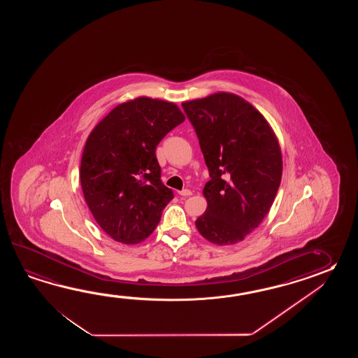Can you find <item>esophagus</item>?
<instances>
[{"label":"esophagus","instance_id":"obj_1","mask_svg":"<svg viewBox=\"0 0 358 358\" xmlns=\"http://www.w3.org/2000/svg\"><path fill=\"white\" fill-rule=\"evenodd\" d=\"M179 194L180 196H182V197H188V196H190L192 194V192H190L189 189H182L179 192Z\"/></svg>","mask_w":358,"mask_h":358}]
</instances>
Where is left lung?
I'll return each instance as SVG.
<instances>
[{
    "label": "left lung",
    "instance_id": "obj_1",
    "mask_svg": "<svg viewBox=\"0 0 358 358\" xmlns=\"http://www.w3.org/2000/svg\"><path fill=\"white\" fill-rule=\"evenodd\" d=\"M210 173L201 236L217 245L242 242L259 227L282 180V159L274 130L259 110L227 92L182 102Z\"/></svg>",
    "mask_w": 358,
    "mask_h": 358
}]
</instances>
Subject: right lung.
<instances>
[{
	"label": "right lung",
	"instance_id": "add662e5",
	"mask_svg": "<svg viewBox=\"0 0 358 358\" xmlns=\"http://www.w3.org/2000/svg\"><path fill=\"white\" fill-rule=\"evenodd\" d=\"M184 120L176 103L138 97L117 105L92 130L80 184L93 217L116 242L145 241L174 198L161 182L156 147Z\"/></svg>",
	"mask_w": 358,
	"mask_h": 358
}]
</instances>
